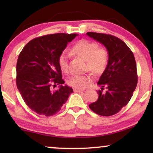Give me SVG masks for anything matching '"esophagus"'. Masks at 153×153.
Wrapping results in <instances>:
<instances>
[{
	"mask_svg": "<svg viewBox=\"0 0 153 153\" xmlns=\"http://www.w3.org/2000/svg\"><path fill=\"white\" fill-rule=\"evenodd\" d=\"M74 92H77V93H81V92H82V91H81V90L76 89V88H74Z\"/></svg>",
	"mask_w": 153,
	"mask_h": 153,
	"instance_id": "obj_1",
	"label": "esophagus"
}]
</instances>
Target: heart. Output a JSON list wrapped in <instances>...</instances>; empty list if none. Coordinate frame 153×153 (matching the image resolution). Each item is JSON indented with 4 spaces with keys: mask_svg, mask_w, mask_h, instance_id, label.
<instances>
[{
    "mask_svg": "<svg viewBox=\"0 0 153 153\" xmlns=\"http://www.w3.org/2000/svg\"><path fill=\"white\" fill-rule=\"evenodd\" d=\"M75 55L86 60V68L95 76L102 74L108 61V52L105 48L98 47L97 43L88 39H81L71 49ZM60 69L65 74L69 72L68 57L61 53L58 59ZM91 79L87 75H75L69 79V85L76 89L82 90L91 84Z\"/></svg>",
    "mask_w": 153,
    "mask_h": 153,
    "instance_id": "obj_1",
    "label": "heart"
}]
</instances>
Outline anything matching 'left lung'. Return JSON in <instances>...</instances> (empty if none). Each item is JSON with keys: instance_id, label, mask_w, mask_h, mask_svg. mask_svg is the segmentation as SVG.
I'll use <instances>...</instances> for the list:
<instances>
[{"instance_id": "obj_1", "label": "left lung", "mask_w": 153, "mask_h": 153, "mask_svg": "<svg viewBox=\"0 0 153 153\" xmlns=\"http://www.w3.org/2000/svg\"><path fill=\"white\" fill-rule=\"evenodd\" d=\"M87 35L102 43L108 52L107 66L97 84L99 97L89 105L95 114L110 116L128 104L137 85V64L131 49L114 35L88 32Z\"/></svg>"}]
</instances>
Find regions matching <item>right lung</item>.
<instances>
[{
  "instance_id": "obj_1",
  "label": "right lung",
  "mask_w": 153,
  "mask_h": 153,
  "mask_svg": "<svg viewBox=\"0 0 153 153\" xmlns=\"http://www.w3.org/2000/svg\"><path fill=\"white\" fill-rule=\"evenodd\" d=\"M77 34L56 33L34 38L23 48L16 63V83L31 110L51 116L61 109L73 92L63 85L59 56ZM57 85L59 88L54 90Z\"/></svg>"
}]
</instances>
